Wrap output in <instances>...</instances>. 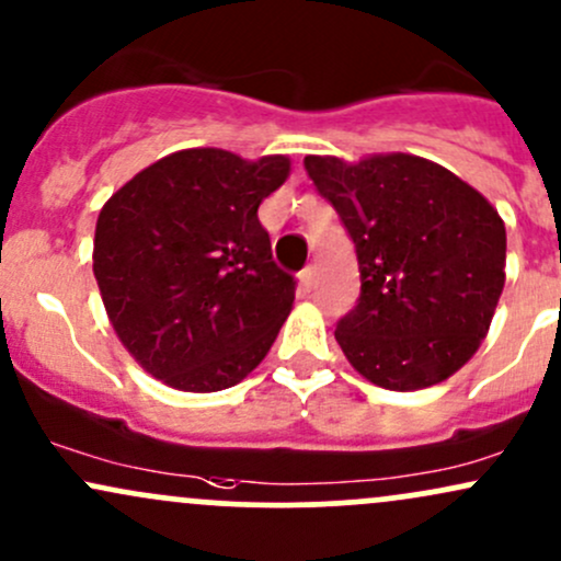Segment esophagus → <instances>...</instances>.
<instances>
[{"mask_svg": "<svg viewBox=\"0 0 561 561\" xmlns=\"http://www.w3.org/2000/svg\"><path fill=\"white\" fill-rule=\"evenodd\" d=\"M313 282H317L313 266H306L304 271H300V287H304V293H311L313 290Z\"/></svg>", "mask_w": 561, "mask_h": 561, "instance_id": "1", "label": "esophagus"}]
</instances>
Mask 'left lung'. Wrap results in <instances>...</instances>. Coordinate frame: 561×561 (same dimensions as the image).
<instances>
[{
    "label": "left lung",
    "instance_id": "obj_1",
    "mask_svg": "<svg viewBox=\"0 0 561 561\" xmlns=\"http://www.w3.org/2000/svg\"><path fill=\"white\" fill-rule=\"evenodd\" d=\"M304 164L359 261V300L335 330L351 367L391 391L450 378L477 354L501 300V215L450 170L412 153Z\"/></svg>",
    "mask_w": 561,
    "mask_h": 561
}]
</instances>
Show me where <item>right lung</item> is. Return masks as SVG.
Masks as SVG:
<instances>
[{
    "instance_id": "add662e5",
    "label": "right lung",
    "mask_w": 561,
    "mask_h": 561,
    "mask_svg": "<svg viewBox=\"0 0 561 561\" xmlns=\"http://www.w3.org/2000/svg\"><path fill=\"white\" fill-rule=\"evenodd\" d=\"M290 159L183 149L103 205L92 271L119 341L178 391H224L268 354L295 300L257 207Z\"/></svg>"
}]
</instances>
